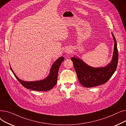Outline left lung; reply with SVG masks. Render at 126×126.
Segmentation results:
<instances>
[{
    "instance_id": "1",
    "label": "left lung",
    "mask_w": 126,
    "mask_h": 126,
    "mask_svg": "<svg viewBox=\"0 0 126 126\" xmlns=\"http://www.w3.org/2000/svg\"><path fill=\"white\" fill-rule=\"evenodd\" d=\"M112 34L114 41V52L112 61L107 66L94 68L89 66L80 59L75 57L71 58L79 81L83 86L90 88L103 84L109 80L115 71L118 54L116 39L113 34Z\"/></svg>"
}]
</instances>
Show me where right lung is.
Here are the masks:
<instances>
[{"label": "right lung", "mask_w": 126, "mask_h": 126, "mask_svg": "<svg viewBox=\"0 0 126 126\" xmlns=\"http://www.w3.org/2000/svg\"><path fill=\"white\" fill-rule=\"evenodd\" d=\"M64 58L63 57H61L57 59L52 65L49 75L46 79L41 81L33 82H24L22 81L16 76L14 72L12 70L11 67L10 68L13 74L14 75L18 81L25 88L35 91H48L54 87L57 83L58 70L61 64L64 61Z\"/></svg>", "instance_id": "add662e5"}]
</instances>
